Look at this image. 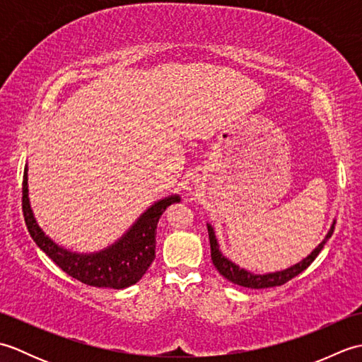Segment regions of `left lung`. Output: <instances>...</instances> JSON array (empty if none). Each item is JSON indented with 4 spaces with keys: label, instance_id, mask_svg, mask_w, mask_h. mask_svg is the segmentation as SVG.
I'll use <instances>...</instances> for the list:
<instances>
[{
    "label": "left lung",
    "instance_id": "obj_1",
    "mask_svg": "<svg viewBox=\"0 0 362 362\" xmlns=\"http://www.w3.org/2000/svg\"><path fill=\"white\" fill-rule=\"evenodd\" d=\"M206 228H209V238H210V247H211V259L214 267L218 269L219 274L222 276H226L228 281H232L235 284H240V286L244 288H252V289H264V288H274V286H281V284L288 283L289 280L294 279L300 272H303L306 267H308L316 257L320 253V250L324 249L325 243L332 238L333 230H334V222L332 228H329L328 235L325 236V240L322 241L316 249L311 252V255L306 257L305 259L300 261V263L291 266L289 269H284V271L280 272H274V274H266V275H257V274H250L245 271V269H241L240 266H236L232 261L227 259L222 253L219 252V245L216 238H214V232L210 224H206Z\"/></svg>",
    "mask_w": 362,
    "mask_h": 362
}]
</instances>
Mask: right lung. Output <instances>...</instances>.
Instances as JSON below:
<instances>
[{
  "instance_id": "obj_1",
  "label": "right lung",
  "mask_w": 362,
  "mask_h": 362,
  "mask_svg": "<svg viewBox=\"0 0 362 362\" xmlns=\"http://www.w3.org/2000/svg\"><path fill=\"white\" fill-rule=\"evenodd\" d=\"M26 171L28 168L23 174V216L29 235L54 263L73 279L96 288L124 289L141 279L156 258L158 219L169 205L180 202L179 196H169L153 204L112 247L91 255H79L59 247L37 226L29 205Z\"/></svg>"
}]
</instances>
